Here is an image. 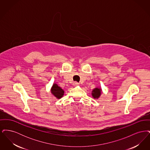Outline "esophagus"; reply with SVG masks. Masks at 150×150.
<instances>
[{"mask_svg":"<svg viewBox=\"0 0 150 150\" xmlns=\"http://www.w3.org/2000/svg\"><path fill=\"white\" fill-rule=\"evenodd\" d=\"M79 83H77V82H74V83H73V86H78Z\"/></svg>","mask_w":150,"mask_h":150,"instance_id":"esophagus-1","label":"esophagus"}]
</instances>
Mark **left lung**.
Returning a JSON list of instances; mask_svg holds the SVG:
<instances>
[{"label": "left lung", "instance_id": "1", "mask_svg": "<svg viewBox=\"0 0 150 150\" xmlns=\"http://www.w3.org/2000/svg\"><path fill=\"white\" fill-rule=\"evenodd\" d=\"M102 93V89L100 88H95L92 92V96L94 99H98L100 98Z\"/></svg>", "mask_w": 150, "mask_h": 150}]
</instances>
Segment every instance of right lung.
Listing matches in <instances>:
<instances>
[{
  "instance_id": "add662e5",
  "label": "right lung",
  "mask_w": 150,
  "mask_h": 150,
  "mask_svg": "<svg viewBox=\"0 0 150 150\" xmlns=\"http://www.w3.org/2000/svg\"><path fill=\"white\" fill-rule=\"evenodd\" d=\"M51 93L57 99H60L64 95V91L57 84L54 83L50 89Z\"/></svg>"
}]
</instances>
